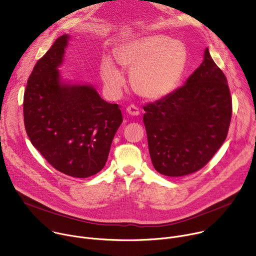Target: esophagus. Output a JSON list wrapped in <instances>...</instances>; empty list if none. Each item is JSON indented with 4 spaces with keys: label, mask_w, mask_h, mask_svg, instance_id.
<instances>
[{
    "label": "esophagus",
    "mask_w": 256,
    "mask_h": 256,
    "mask_svg": "<svg viewBox=\"0 0 256 256\" xmlns=\"http://www.w3.org/2000/svg\"><path fill=\"white\" fill-rule=\"evenodd\" d=\"M126 112L130 116H138L140 114V109L138 107H136V105H130L126 107Z\"/></svg>",
    "instance_id": "obj_1"
}]
</instances>
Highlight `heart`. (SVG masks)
Returning <instances> with one entry per match:
<instances>
[{"instance_id":"obj_1","label":"heart","mask_w":256,"mask_h":256,"mask_svg":"<svg viewBox=\"0 0 256 256\" xmlns=\"http://www.w3.org/2000/svg\"><path fill=\"white\" fill-rule=\"evenodd\" d=\"M116 62L130 70L132 89L142 98L157 100L170 94L184 72L188 52L184 46L163 34H148L128 40L116 50ZM105 85L118 92L124 83L122 70L110 56L101 62Z\"/></svg>"}]
</instances>
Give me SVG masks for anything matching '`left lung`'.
<instances>
[{
    "label": "left lung",
    "mask_w": 256,
    "mask_h": 256,
    "mask_svg": "<svg viewBox=\"0 0 256 256\" xmlns=\"http://www.w3.org/2000/svg\"><path fill=\"white\" fill-rule=\"evenodd\" d=\"M151 160L166 176L202 169L221 148L232 116L227 78L208 48L184 86L144 106Z\"/></svg>",
    "instance_id": "8db88e82"
}]
</instances>
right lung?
<instances>
[{
    "mask_svg": "<svg viewBox=\"0 0 256 256\" xmlns=\"http://www.w3.org/2000/svg\"><path fill=\"white\" fill-rule=\"evenodd\" d=\"M68 38L60 36L34 66L24 92V126L32 144L54 169L86 178L103 169L122 114L93 86L60 81L58 68Z\"/></svg>",
    "mask_w": 256,
    "mask_h": 256,
    "instance_id": "right-lung-1",
    "label": "right lung"
}]
</instances>
